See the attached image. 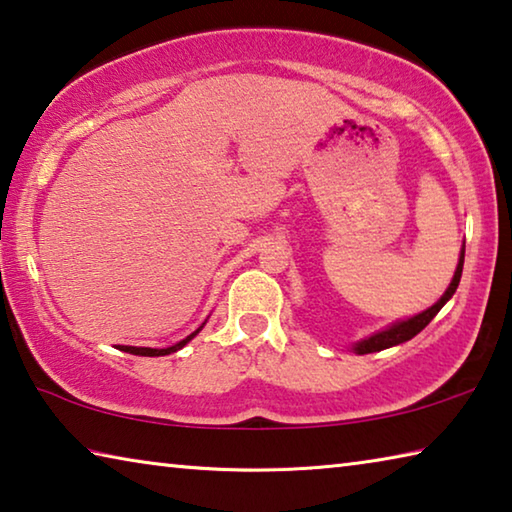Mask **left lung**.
Segmentation results:
<instances>
[{
	"label": "left lung",
	"mask_w": 512,
	"mask_h": 512,
	"mask_svg": "<svg viewBox=\"0 0 512 512\" xmlns=\"http://www.w3.org/2000/svg\"><path fill=\"white\" fill-rule=\"evenodd\" d=\"M463 262H465V246L461 248V257H458V266H456V273H454V277H452V282H449L447 291L443 293V298H440V300L436 302V305L429 307L427 311H422V314H418V316L400 320V323H393L391 327H386V329H381V332L368 336V339L354 343L352 350L357 352V354L381 352V350H386V348H393V345H400V343H404V341H411L415 334H420L422 329L431 323L433 316H436L438 311L445 307V302L456 293L458 282H461Z\"/></svg>",
	"instance_id": "1"
}]
</instances>
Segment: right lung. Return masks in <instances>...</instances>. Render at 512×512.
Listing matches in <instances>:
<instances>
[{"mask_svg": "<svg viewBox=\"0 0 512 512\" xmlns=\"http://www.w3.org/2000/svg\"><path fill=\"white\" fill-rule=\"evenodd\" d=\"M205 325V323H203ZM203 325L196 329V332H192L187 336V339H183V341H178L176 345H171V348H135V345H119V350L121 352H128V354H137V357H164V354H171V352H178L180 348H185V345L194 339V336L201 332L203 329Z\"/></svg>", "mask_w": 512, "mask_h": 512, "instance_id": "right-lung-1", "label": "right lung"}]
</instances>
